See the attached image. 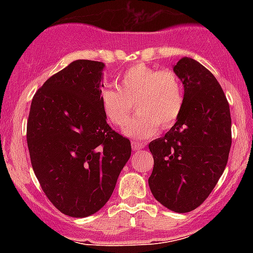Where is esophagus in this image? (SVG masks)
I'll return each mask as SVG.
<instances>
[{"label": "esophagus", "mask_w": 253, "mask_h": 253, "mask_svg": "<svg viewBox=\"0 0 253 253\" xmlns=\"http://www.w3.org/2000/svg\"><path fill=\"white\" fill-rule=\"evenodd\" d=\"M144 147H145V143L138 142V141H132V148H133V150L143 149Z\"/></svg>", "instance_id": "34e87169"}]
</instances>
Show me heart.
<instances>
[{
	"mask_svg": "<svg viewBox=\"0 0 253 253\" xmlns=\"http://www.w3.org/2000/svg\"><path fill=\"white\" fill-rule=\"evenodd\" d=\"M99 100L104 116L116 127L128 122L134 104L138 114L127 125L125 132L136 138H148L154 136L159 127L167 129L177 121L185 95L175 71L137 63L125 71L119 89L104 88Z\"/></svg>",
	"mask_w": 253,
	"mask_h": 253,
	"instance_id": "b5f03b06",
	"label": "heart"
}]
</instances>
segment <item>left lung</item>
I'll return each instance as SVG.
<instances>
[{"mask_svg": "<svg viewBox=\"0 0 253 253\" xmlns=\"http://www.w3.org/2000/svg\"><path fill=\"white\" fill-rule=\"evenodd\" d=\"M174 71L183 84L185 103L170 131L149 143L154 168L148 183L158 202L187 213L205 202L224 172L231 117L220 84L205 66L182 57Z\"/></svg>", "mask_w": 253, "mask_h": 253, "instance_id": "obj_1", "label": "left lung"}]
</instances>
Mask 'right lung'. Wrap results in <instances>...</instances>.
I'll list each match as a JSON object with an SVG mask.
<instances>
[{
  "instance_id": "right-lung-1",
  "label": "right lung",
  "mask_w": 253,
  "mask_h": 253,
  "mask_svg": "<svg viewBox=\"0 0 253 253\" xmlns=\"http://www.w3.org/2000/svg\"><path fill=\"white\" fill-rule=\"evenodd\" d=\"M103 62L77 60L35 93L27 125L33 170L51 203L84 218L105 206L131 157V142L101 111Z\"/></svg>"
}]
</instances>
